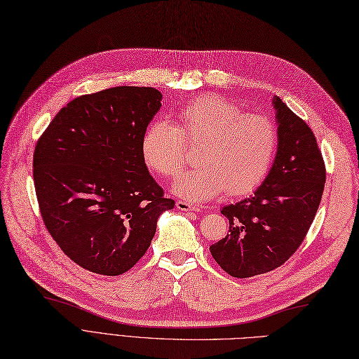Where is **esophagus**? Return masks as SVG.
Returning a JSON list of instances; mask_svg holds the SVG:
<instances>
[{
	"label": "esophagus",
	"mask_w": 359,
	"mask_h": 359,
	"mask_svg": "<svg viewBox=\"0 0 359 359\" xmlns=\"http://www.w3.org/2000/svg\"><path fill=\"white\" fill-rule=\"evenodd\" d=\"M177 208H178L180 211H184V212L201 211L199 206H196V205H191V203H189V202H186V201H177Z\"/></svg>",
	"instance_id": "34e87169"
}]
</instances>
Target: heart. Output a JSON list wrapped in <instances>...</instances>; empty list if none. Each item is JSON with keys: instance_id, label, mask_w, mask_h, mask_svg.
Listing matches in <instances>:
<instances>
[{"instance_id": "b5f03b06", "label": "heart", "mask_w": 359, "mask_h": 359, "mask_svg": "<svg viewBox=\"0 0 359 359\" xmlns=\"http://www.w3.org/2000/svg\"><path fill=\"white\" fill-rule=\"evenodd\" d=\"M184 142H202L201 166L181 173L172 191L187 202H205L227 189L238 196L265 180L277 153L278 132L271 118L245 114L219 95L198 97L177 114V126L165 119L151 123L140 142L145 165L172 177L186 163Z\"/></svg>"}]
</instances>
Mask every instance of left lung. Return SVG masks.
I'll return each instance as SVG.
<instances>
[{"label":"left lung","instance_id":"1","mask_svg":"<svg viewBox=\"0 0 359 359\" xmlns=\"http://www.w3.org/2000/svg\"><path fill=\"white\" fill-rule=\"evenodd\" d=\"M278 145L273 166L250 198L224 205L229 233L210 247L227 274L247 278L283 265L318 212L325 163L311 128L274 95Z\"/></svg>","mask_w":359,"mask_h":359}]
</instances>
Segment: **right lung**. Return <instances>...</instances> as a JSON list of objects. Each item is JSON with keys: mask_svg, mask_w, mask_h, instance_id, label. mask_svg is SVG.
<instances>
[{"mask_svg": "<svg viewBox=\"0 0 359 359\" xmlns=\"http://www.w3.org/2000/svg\"><path fill=\"white\" fill-rule=\"evenodd\" d=\"M151 86H115L81 95L52 119L32 160L43 222L73 262L119 276L142 257L158 217L175 202L140 154L161 107Z\"/></svg>", "mask_w": 359, "mask_h": 359, "instance_id": "add662e5", "label": "right lung"}]
</instances>
